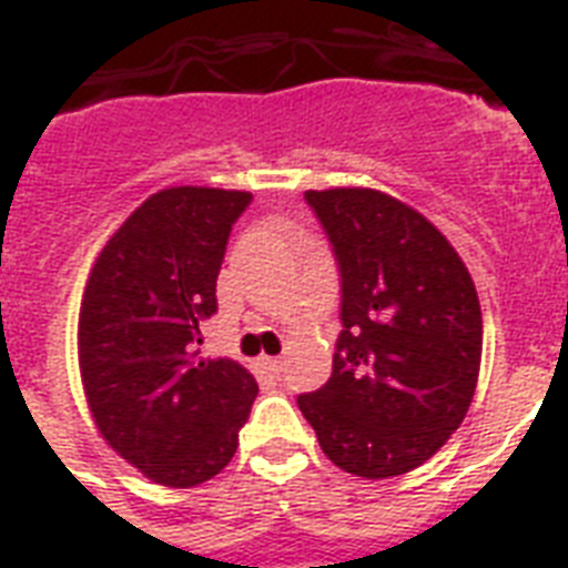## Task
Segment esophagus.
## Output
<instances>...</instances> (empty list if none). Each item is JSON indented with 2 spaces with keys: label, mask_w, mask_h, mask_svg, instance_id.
<instances>
[{
  "label": "esophagus",
  "mask_w": 568,
  "mask_h": 568,
  "mask_svg": "<svg viewBox=\"0 0 568 568\" xmlns=\"http://www.w3.org/2000/svg\"><path fill=\"white\" fill-rule=\"evenodd\" d=\"M260 367H262V373H268V376H280V373H283V358L262 356Z\"/></svg>",
  "instance_id": "obj_1"
}]
</instances>
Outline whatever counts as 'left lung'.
Instances as JSON below:
<instances>
[{
  "instance_id": "left-lung-1",
  "label": "left lung",
  "mask_w": 568,
  "mask_h": 568,
  "mask_svg": "<svg viewBox=\"0 0 568 568\" xmlns=\"http://www.w3.org/2000/svg\"><path fill=\"white\" fill-rule=\"evenodd\" d=\"M341 265L332 376L297 399L326 458L358 478L405 476L464 423L481 371V303L449 239L399 197L308 189Z\"/></svg>"
}]
</instances>
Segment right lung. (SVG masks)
Masks as SVG:
<instances>
[{"mask_svg": "<svg viewBox=\"0 0 568 568\" xmlns=\"http://www.w3.org/2000/svg\"><path fill=\"white\" fill-rule=\"evenodd\" d=\"M251 192L169 186L108 239L78 315V371L108 446L163 487L210 481L236 455L260 385L233 358H201L197 324Z\"/></svg>", "mask_w": 568, "mask_h": 568, "instance_id": "1", "label": "right lung"}]
</instances>
